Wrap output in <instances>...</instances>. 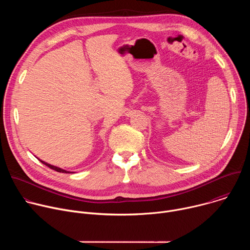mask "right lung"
<instances>
[{
    "label": "right lung",
    "mask_w": 250,
    "mask_h": 250,
    "mask_svg": "<svg viewBox=\"0 0 250 250\" xmlns=\"http://www.w3.org/2000/svg\"><path fill=\"white\" fill-rule=\"evenodd\" d=\"M40 161H41L42 163H43L44 165L48 166L49 168H51V169H53V170L57 171V172H60V173H73V172H70V171H66V170H63V169H61V168H59V167H56V166L50 165V164H48V163H46V162H44V161H42V160H41V159H40Z\"/></svg>",
    "instance_id": "1"
}]
</instances>
